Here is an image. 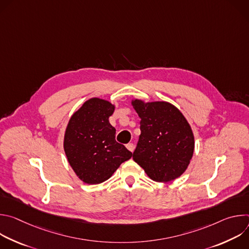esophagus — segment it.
<instances>
[{"instance_id": "obj_1", "label": "esophagus", "mask_w": 249, "mask_h": 249, "mask_svg": "<svg viewBox=\"0 0 249 249\" xmlns=\"http://www.w3.org/2000/svg\"><path fill=\"white\" fill-rule=\"evenodd\" d=\"M126 148L130 151V152H134V149H135V146H134V144H132V143H129V144H127L126 145Z\"/></svg>"}]
</instances>
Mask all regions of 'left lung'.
Instances as JSON below:
<instances>
[{
	"label": "left lung",
	"instance_id": "left-lung-1",
	"mask_svg": "<svg viewBox=\"0 0 249 249\" xmlns=\"http://www.w3.org/2000/svg\"><path fill=\"white\" fill-rule=\"evenodd\" d=\"M141 118L133 160L157 182H169L187 169L195 147L193 131L181 111L167 101L132 99Z\"/></svg>",
	"mask_w": 249,
	"mask_h": 249
}]
</instances>
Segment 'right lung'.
I'll return each mask as SVG.
<instances>
[{"label": "right lung", "mask_w": 249, "mask_h": 249, "mask_svg": "<svg viewBox=\"0 0 249 249\" xmlns=\"http://www.w3.org/2000/svg\"><path fill=\"white\" fill-rule=\"evenodd\" d=\"M115 105L98 97L88 99L71 116L64 135L69 164L87 184H98L112 176L133 154L115 141L109 123Z\"/></svg>", "instance_id": "1"}]
</instances>
